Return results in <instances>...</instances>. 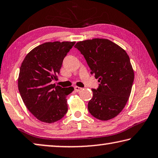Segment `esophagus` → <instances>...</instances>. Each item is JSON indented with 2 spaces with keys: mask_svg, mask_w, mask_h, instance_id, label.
I'll return each instance as SVG.
<instances>
[{
  "mask_svg": "<svg viewBox=\"0 0 158 158\" xmlns=\"http://www.w3.org/2000/svg\"><path fill=\"white\" fill-rule=\"evenodd\" d=\"M81 89H82L81 87H77V86H76V87H75V90H76V92H79V91H81Z\"/></svg>",
  "mask_w": 158,
  "mask_h": 158,
  "instance_id": "1",
  "label": "esophagus"
}]
</instances>
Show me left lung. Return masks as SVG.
I'll list each match as a JSON object with an SVG mask.
<instances>
[{
    "label": "left lung",
    "instance_id": "obj_1",
    "mask_svg": "<svg viewBox=\"0 0 158 158\" xmlns=\"http://www.w3.org/2000/svg\"><path fill=\"white\" fill-rule=\"evenodd\" d=\"M90 68L100 85L93 89L88 102L89 113L98 119L116 117L127 104L131 92L134 72L123 48L107 39L94 38L75 45Z\"/></svg>",
    "mask_w": 158,
    "mask_h": 158
}]
</instances>
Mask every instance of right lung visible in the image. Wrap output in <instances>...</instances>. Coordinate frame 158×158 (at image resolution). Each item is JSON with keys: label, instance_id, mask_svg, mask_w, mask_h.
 Segmentation results:
<instances>
[{"label": "right lung", "instance_id": "1", "mask_svg": "<svg viewBox=\"0 0 158 158\" xmlns=\"http://www.w3.org/2000/svg\"><path fill=\"white\" fill-rule=\"evenodd\" d=\"M76 42H46L30 51L22 63L18 89L27 110L42 122L60 120L68 111L66 97L73 87L56 86L63 60Z\"/></svg>", "mask_w": 158, "mask_h": 158}]
</instances>
